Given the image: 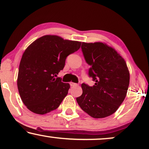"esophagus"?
<instances>
[{"instance_id":"34e87169","label":"esophagus","mask_w":149,"mask_h":149,"mask_svg":"<svg viewBox=\"0 0 149 149\" xmlns=\"http://www.w3.org/2000/svg\"><path fill=\"white\" fill-rule=\"evenodd\" d=\"M70 85L71 87H73V86H77V83H72V82H70Z\"/></svg>"}]
</instances>
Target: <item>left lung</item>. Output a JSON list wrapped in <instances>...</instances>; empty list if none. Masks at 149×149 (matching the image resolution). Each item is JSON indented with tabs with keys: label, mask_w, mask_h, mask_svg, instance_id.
Here are the masks:
<instances>
[{
	"label": "left lung",
	"mask_w": 149,
	"mask_h": 149,
	"mask_svg": "<svg viewBox=\"0 0 149 149\" xmlns=\"http://www.w3.org/2000/svg\"><path fill=\"white\" fill-rule=\"evenodd\" d=\"M81 49L90 66L89 76L95 81L92 87L83 83V93L77 102L93 118H104L119 109L127 94L130 72L124 59L102 42H82Z\"/></svg>",
	"instance_id": "8db88e82"
}]
</instances>
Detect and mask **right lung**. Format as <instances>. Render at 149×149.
Returning <instances> with one entry per match:
<instances>
[{
  "mask_svg": "<svg viewBox=\"0 0 149 149\" xmlns=\"http://www.w3.org/2000/svg\"><path fill=\"white\" fill-rule=\"evenodd\" d=\"M81 44L45 35L28 47L20 61L17 81L19 95L28 109L44 115L58 109L70 85L62 82L57 75L64 68L67 56L79 50Z\"/></svg>",
  "mask_w": 149,
  "mask_h": 149,
  "instance_id": "right-lung-1",
  "label": "right lung"
}]
</instances>
